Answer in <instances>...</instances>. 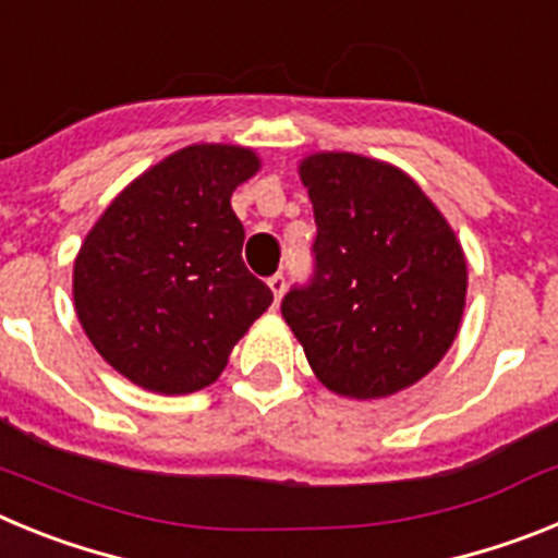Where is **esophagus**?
Wrapping results in <instances>:
<instances>
[{
	"instance_id": "1",
	"label": "esophagus",
	"mask_w": 558,
	"mask_h": 558,
	"mask_svg": "<svg viewBox=\"0 0 558 558\" xmlns=\"http://www.w3.org/2000/svg\"><path fill=\"white\" fill-rule=\"evenodd\" d=\"M268 288H270V293H274L276 302H279V299H282V293H284V276H282V274L270 276V279H268Z\"/></svg>"
}]
</instances>
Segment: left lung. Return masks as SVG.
I'll use <instances>...</instances> for the list:
<instances>
[{
    "label": "left lung",
    "mask_w": 558,
    "mask_h": 558,
    "mask_svg": "<svg viewBox=\"0 0 558 558\" xmlns=\"http://www.w3.org/2000/svg\"><path fill=\"white\" fill-rule=\"evenodd\" d=\"M313 201L315 276L282 315L324 388L405 391L441 363L466 307V256L422 186L388 161L322 150L299 161Z\"/></svg>",
    "instance_id": "1"
}]
</instances>
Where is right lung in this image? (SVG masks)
Segmentation results:
<instances>
[{
    "label": "right lung",
    "instance_id": "add662e5",
    "mask_svg": "<svg viewBox=\"0 0 558 558\" xmlns=\"http://www.w3.org/2000/svg\"><path fill=\"white\" fill-rule=\"evenodd\" d=\"M263 159L190 145L147 167L106 206L72 270L83 332L133 386L184 397L223 374L274 293L243 265L231 192Z\"/></svg>",
    "mask_w": 558,
    "mask_h": 558
}]
</instances>
